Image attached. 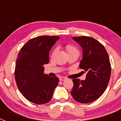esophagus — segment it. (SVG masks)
Here are the masks:
<instances>
[{"mask_svg":"<svg viewBox=\"0 0 121 121\" xmlns=\"http://www.w3.org/2000/svg\"><path fill=\"white\" fill-rule=\"evenodd\" d=\"M66 79H67V78H65V77H60V78H59L60 81H65V80Z\"/></svg>","mask_w":121,"mask_h":121,"instance_id":"esophagus-1","label":"esophagus"}]
</instances>
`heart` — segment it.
I'll list each match as a JSON object with an SVG mask.
<instances>
[{
	"label": "heart",
	"instance_id": "obj_1",
	"mask_svg": "<svg viewBox=\"0 0 121 121\" xmlns=\"http://www.w3.org/2000/svg\"><path fill=\"white\" fill-rule=\"evenodd\" d=\"M66 48V50H67V52L68 53H72V52H75V51H77V52H79L78 51V49L76 47H74V45L71 44H68L66 45L65 47ZM56 51H57V48H55L54 50L52 52V54H51V56L53 57L54 56V55L55 54V53H56Z\"/></svg>",
	"mask_w": 121,
	"mask_h": 121
}]
</instances>
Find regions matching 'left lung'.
<instances>
[{
	"instance_id": "left-lung-1",
	"label": "left lung",
	"mask_w": 121,
	"mask_h": 121,
	"mask_svg": "<svg viewBox=\"0 0 121 121\" xmlns=\"http://www.w3.org/2000/svg\"><path fill=\"white\" fill-rule=\"evenodd\" d=\"M83 49L79 67L86 73L85 80L73 79L71 91L77 102L86 104L95 101L104 93L111 76V64L104 46L88 36L73 37Z\"/></svg>"
}]
</instances>
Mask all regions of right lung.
Wrapping results in <instances>:
<instances>
[{"instance_id": "1", "label": "right lung", "mask_w": 121, "mask_h": 121, "mask_svg": "<svg viewBox=\"0 0 121 121\" xmlns=\"http://www.w3.org/2000/svg\"><path fill=\"white\" fill-rule=\"evenodd\" d=\"M59 39L55 36L35 37L29 40L18 54L15 80L20 92L33 103L50 102L58 85L59 78L44 74L43 65L49 62V51Z\"/></svg>"}]
</instances>
